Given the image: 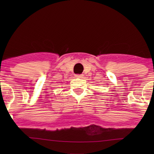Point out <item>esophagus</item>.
<instances>
[{
  "label": "esophagus",
  "mask_w": 154,
  "mask_h": 154,
  "mask_svg": "<svg viewBox=\"0 0 154 154\" xmlns=\"http://www.w3.org/2000/svg\"><path fill=\"white\" fill-rule=\"evenodd\" d=\"M75 76H76V77H77V78H83V75H75Z\"/></svg>",
  "instance_id": "esophagus-1"
}]
</instances>
